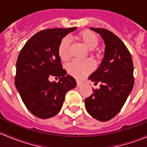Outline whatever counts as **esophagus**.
Here are the masks:
<instances>
[{
	"label": "esophagus",
	"mask_w": 147,
	"mask_h": 147,
	"mask_svg": "<svg viewBox=\"0 0 147 147\" xmlns=\"http://www.w3.org/2000/svg\"><path fill=\"white\" fill-rule=\"evenodd\" d=\"M82 82H80V81H77V86L78 87H80V86L82 85Z\"/></svg>",
	"instance_id": "1"
}]
</instances>
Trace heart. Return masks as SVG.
Here are the masks:
<instances>
[{
	"instance_id": "heart-1",
	"label": "heart",
	"mask_w": 147,
	"mask_h": 147,
	"mask_svg": "<svg viewBox=\"0 0 147 147\" xmlns=\"http://www.w3.org/2000/svg\"><path fill=\"white\" fill-rule=\"evenodd\" d=\"M77 38L89 50H93L95 48L99 43V39L97 35L90 30H84L80 32L78 35ZM69 45H70V42L67 37L63 38L59 45V55L60 58L65 61L67 60L69 57ZM94 63L90 60H84V61L75 60L68 65L67 71L71 75L80 79L90 73L94 69Z\"/></svg>"
}]
</instances>
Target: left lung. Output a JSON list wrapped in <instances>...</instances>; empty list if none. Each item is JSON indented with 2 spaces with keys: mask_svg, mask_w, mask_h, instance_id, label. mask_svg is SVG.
I'll list each match as a JSON object with an SVG mask.
<instances>
[{
  "mask_svg": "<svg viewBox=\"0 0 147 147\" xmlns=\"http://www.w3.org/2000/svg\"><path fill=\"white\" fill-rule=\"evenodd\" d=\"M100 34L105 45L100 66L88 80L100 88L84 100L88 113L94 119L107 121L119 112L134 86L132 58L124 42L113 32L104 28H90Z\"/></svg>",
  "mask_w": 147,
  "mask_h": 147,
  "instance_id": "1",
  "label": "left lung"
}]
</instances>
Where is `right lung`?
<instances>
[{
	"label": "right lung",
	"instance_id": "1",
	"mask_svg": "<svg viewBox=\"0 0 147 147\" xmlns=\"http://www.w3.org/2000/svg\"><path fill=\"white\" fill-rule=\"evenodd\" d=\"M76 30L53 28L40 31L19 53L15 84L26 107L37 117L55 116L61 109L67 92L77 86L75 80L63 69L58 53L63 38ZM51 76L59 81L50 82Z\"/></svg>",
	"mask_w": 147,
	"mask_h": 147
}]
</instances>
